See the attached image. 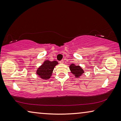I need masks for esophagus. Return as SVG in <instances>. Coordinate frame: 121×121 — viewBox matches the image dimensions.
Instances as JSON below:
<instances>
[{
  "label": "esophagus",
  "mask_w": 121,
  "mask_h": 121,
  "mask_svg": "<svg viewBox=\"0 0 121 121\" xmlns=\"http://www.w3.org/2000/svg\"><path fill=\"white\" fill-rule=\"evenodd\" d=\"M59 63H60V64H63L64 63V60H60V62H59Z\"/></svg>",
  "instance_id": "esophagus-1"
}]
</instances>
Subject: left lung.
<instances>
[{"mask_svg":"<svg viewBox=\"0 0 121 121\" xmlns=\"http://www.w3.org/2000/svg\"><path fill=\"white\" fill-rule=\"evenodd\" d=\"M69 69L70 70L71 73L74 75V76L76 78H78L83 75L84 70L83 69L80 65H76L75 64H71L69 66Z\"/></svg>","mask_w":121,"mask_h":121,"instance_id":"8db88e82","label":"left lung"}]
</instances>
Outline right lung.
<instances>
[{
  "instance_id": "1",
  "label": "right lung",
  "mask_w": 121,
  "mask_h": 121,
  "mask_svg": "<svg viewBox=\"0 0 121 121\" xmlns=\"http://www.w3.org/2000/svg\"><path fill=\"white\" fill-rule=\"evenodd\" d=\"M58 64L57 61L46 60L40 65L36 71L39 78L43 80L49 79L52 76L54 68Z\"/></svg>"
}]
</instances>
